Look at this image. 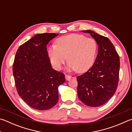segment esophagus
<instances>
[{
	"instance_id": "34e87169",
	"label": "esophagus",
	"mask_w": 132,
	"mask_h": 132,
	"mask_svg": "<svg viewBox=\"0 0 132 132\" xmlns=\"http://www.w3.org/2000/svg\"><path fill=\"white\" fill-rule=\"evenodd\" d=\"M71 78V76H69V75H67V74H66V75H65V79H66V81L70 80Z\"/></svg>"
}]
</instances>
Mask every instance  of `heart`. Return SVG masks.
Wrapping results in <instances>:
<instances>
[{"mask_svg":"<svg viewBox=\"0 0 132 132\" xmlns=\"http://www.w3.org/2000/svg\"><path fill=\"white\" fill-rule=\"evenodd\" d=\"M97 48L95 39L84 35L72 34L57 39L56 45L49 47L48 55L55 70H61L68 59L67 70H77L81 73L87 71L93 66L96 58Z\"/></svg>","mask_w":132,"mask_h":132,"instance_id":"obj_1","label":"heart"}]
</instances>
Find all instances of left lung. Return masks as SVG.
Returning a JSON list of instances; mask_svg holds the SVG:
<instances>
[{"label": "left lung", "mask_w": 132, "mask_h": 132, "mask_svg": "<svg viewBox=\"0 0 132 132\" xmlns=\"http://www.w3.org/2000/svg\"><path fill=\"white\" fill-rule=\"evenodd\" d=\"M81 32L90 33L96 40L98 54L92 68L77 77L78 96L88 106L99 107L109 101L117 90L120 68L119 57L108 38L92 30Z\"/></svg>", "instance_id": "8db88e82"}]
</instances>
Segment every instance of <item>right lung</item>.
<instances>
[{
    "label": "right lung",
    "instance_id": "1",
    "mask_svg": "<svg viewBox=\"0 0 132 132\" xmlns=\"http://www.w3.org/2000/svg\"><path fill=\"white\" fill-rule=\"evenodd\" d=\"M55 33H42L21 45L16 52L13 76L18 95L37 110L51 109L58 101V88L64 75L52 68L47 45Z\"/></svg>",
    "mask_w": 132,
    "mask_h": 132
}]
</instances>
